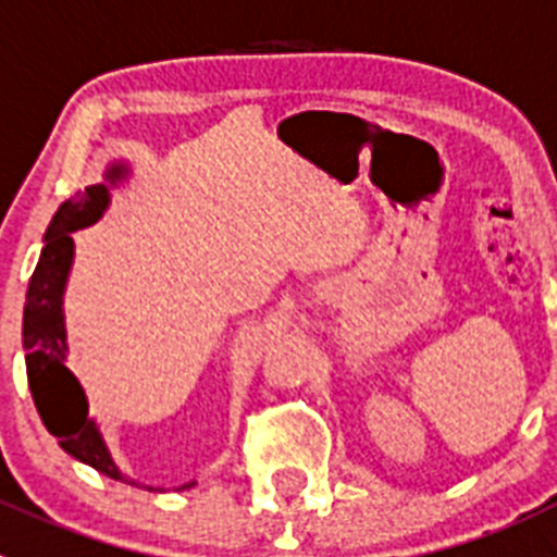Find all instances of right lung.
Wrapping results in <instances>:
<instances>
[{"label":"right lung","instance_id":"obj_1","mask_svg":"<svg viewBox=\"0 0 557 557\" xmlns=\"http://www.w3.org/2000/svg\"><path fill=\"white\" fill-rule=\"evenodd\" d=\"M133 169L127 160H113L102 174V183L88 185L83 194L66 199L49 222L44 233V249L38 258L33 277H29L27 302H24V363H27L29 394L35 408L41 413V422L58 444L66 449L79 463H88L97 472L119 480V483H135L129 474L119 469L110 455L108 441L99 430L97 419L88 413V397L83 385L66 366V315H63V294H66L69 274L74 267V238L72 233L91 227L102 219L110 205V191L116 185L127 183ZM194 483L180 485L177 491L191 488ZM141 488L154 491L152 485Z\"/></svg>","mask_w":557,"mask_h":557}]
</instances>
